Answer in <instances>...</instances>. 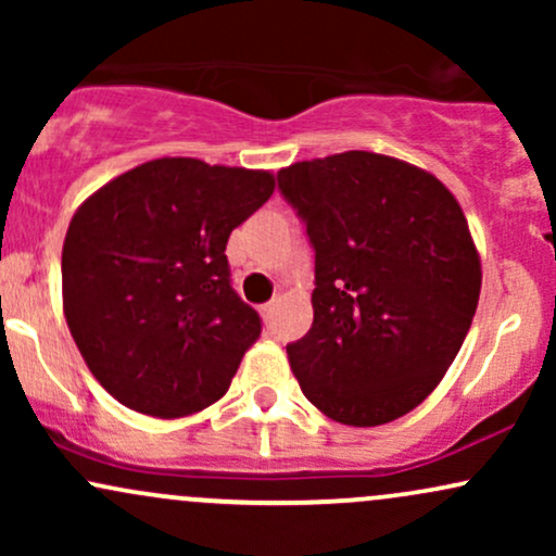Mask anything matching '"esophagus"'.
<instances>
[{
    "label": "esophagus",
    "instance_id": "34e87169",
    "mask_svg": "<svg viewBox=\"0 0 556 556\" xmlns=\"http://www.w3.org/2000/svg\"><path fill=\"white\" fill-rule=\"evenodd\" d=\"M274 311H277V303H266V305H261V318H264L266 324H271Z\"/></svg>",
    "mask_w": 556,
    "mask_h": 556
}]
</instances>
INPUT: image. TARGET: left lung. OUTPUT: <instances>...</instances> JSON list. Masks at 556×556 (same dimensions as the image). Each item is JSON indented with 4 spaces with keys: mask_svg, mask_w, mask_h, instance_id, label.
<instances>
[{
    "mask_svg": "<svg viewBox=\"0 0 556 556\" xmlns=\"http://www.w3.org/2000/svg\"><path fill=\"white\" fill-rule=\"evenodd\" d=\"M316 251L314 324L287 344L305 397L344 426L418 407L460 353L481 256L460 203L431 172L374 151L279 169Z\"/></svg>",
    "mask_w": 556,
    "mask_h": 556,
    "instance_id": "obj_1",
    "label": "left lung"
}]
</instances>
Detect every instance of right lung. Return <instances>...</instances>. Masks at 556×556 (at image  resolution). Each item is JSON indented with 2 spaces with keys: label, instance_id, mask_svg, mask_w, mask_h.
Here are the masks:
<instances>
[{
  "label": "right lung",
  "instance_id": "1",
  "mask_svg": "<svg viewBox=\"0 0 556 556\" xmlns=\"http://www.w3.org/2000/svg\"><path fill=\"white\" fill-rule=\"evenodd\" d=\"M271 193L269 169L164 156L80 203L62 245V311L114 400L182 418L227 392L261 337L229 285L227 240Z\"/></svg>",
  "mask_w": 556,
  "mask_h": 556
}]
</instances>
